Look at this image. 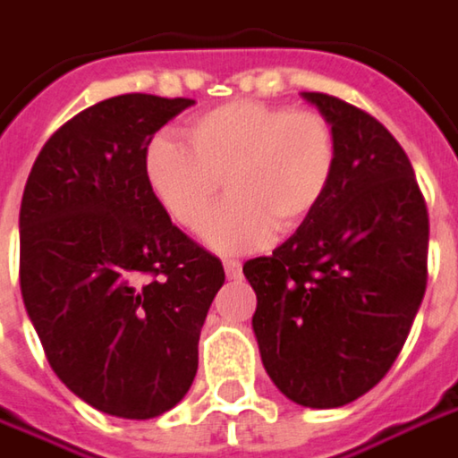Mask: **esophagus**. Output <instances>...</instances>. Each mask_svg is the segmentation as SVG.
Segmentation results:
<instances>
[{
    "mask_svg": "<svg viewBox=\"0 0 458 458\" xmlns=\"http://www.w3.org/2000/svg\"><path fill=\"white\" fill-rule=\"evenodd\" d=\"M223 267H225L228 280H238V277H241V269H243V264H241V261H235V259H225V261H223Z\"/></svg>",
    "mask_w": 458,
    "mask_h": 458,
    "instance_id": "1",
    "label": "esophagus"
}]
</instances>
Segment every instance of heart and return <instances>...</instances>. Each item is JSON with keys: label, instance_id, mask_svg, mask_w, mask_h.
<instances>
[{"label": "heart", "instance_id": "b5f03b06", "mask_svg": "<svg viewBox=\"0 0 458 458\" xmlns=\"http://www.w3.org/2000/svg\"><path fill=\"white\" fill-rule=\"evenodd\" d=\"M183 137L186 148L171 137L149 142L145 178L168 217L189 230L202 225L226 181L231 199L202 228L220 254L267 246L275 225H306L335 181V129L316 111L233 100L194 116Z\"/></svg>", "mask_w": 458, "mask_h": 458}]
</instances>
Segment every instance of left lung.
<instances>
[{
	"label": "left lung",
	"instance_id": "left-lung-1",
	"mask_svg": "<svg viewBox=\"0 0 458 458\" xmlns=\"http://www.w3.org/2000/svg\"><path fill=\"white\" fill-rule=\"evenodd\" d=\"M332 123L335 181L306 225L243 264L264 370L295 404L332 410L396 360L428 283V209L389 129L324 93H301Z\"/></svg>",
	"mask_w": 458,
	"mask_h": 458
}]
</instances>
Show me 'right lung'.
<instances>
[{
	"instance_id": "add662e5",
	"label": "right lung",
	"mask_w": 458,
	"mask_h": 458,
	"mask_svg": "<svg viewBox=\"0 0 458 458\" xmlns=\"http://www.w3.org/2000/svg\"><path fill=\"white\" fill-rule=\"evenodd\" d=\"M189 98L129 93L67 122L20 204V290L54 373L123 420L175 407L225 272L152 197L145 152Z\"/></svg>"
}]
</instances>
